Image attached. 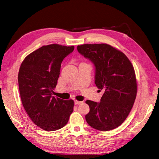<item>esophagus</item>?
<instances>
[{"label":"esophagus","mask_w":159,"mask_h":159,"mask_svg":"<svg viewBox=\"0 0 159 159\" xmlns=\"http://www.w3.org/2000/svg\"><path fill=\"white\" fill-rule=\"evenodd\" d=\"M82 102H80V101H78V100H75V105H79L80 103H82Z\"/></svg>","instance_id":"esophagus-1"}]
</instances>
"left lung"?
Returning a JSON list of instances; mask_svg holds the SVG:
<instances>
[{"label":"left lung","mask_w":159,"mask_h":159,"mask_svg":"<svg viewBox=\"0 0 159 159\" xmlns=\"http://www.w3.org/2000/svg\"><path fill=\"white\" fill-rule=\"evenodd\" d=\"M78 52L95 66V84L105 91L100 103L86 100L89 126L100 131L113 130L127 118L137 91L135 71L126 55L106 43L77 46Z\"/></svg>","instance_id":"8db88e82"}]
</instances>
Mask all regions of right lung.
<instances>
[{
  "label": "right lung",
  "instance_id": "add662e5",
  "mask_svg": "<svg viewBox=\"0 0 159 159\" xmlns=\"http://www.w3.org/2000/svg\"><path fill=\"white\" fill-rule=\"evenodd\" d=\"M73 50L74 46L45 45L29 54L20 67L18 81L22 105L30 119L44 130L62 128L73 111V100L52 96L61 62Z\"/></svg>",
  "mask_w": 159,
  "mask_h": 159
}]
</instances>
